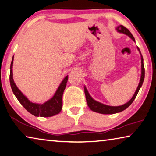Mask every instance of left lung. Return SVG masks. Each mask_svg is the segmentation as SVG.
<instances>
[{
	"mask_svg": "<svg viewBox=\"0 0 156 156\" xmlns=\"http://www.w3.org/2000/svg\"><path fill=\"white\" fill-rule=\"evenodd\" d=\"M116 29H117V32H119V33L126 34V35H128L129 37L131 38L133 41H135V38L133 37V36L131 34V33H130V32L128 30V29H127L126 27H124L123 26H118ZM137 49L140 53V51L138 47H137ZM140 54H141V53H140ZM141 64H142V65H141V69H141V71H142V73H141L140 83H139V85H138L137 90H136L134 95H133V96L131 98V99L128 101V102H127L126 103H125V104H123L122 105L110 106V105H107L103 104V103H101L98 102V101H95L94 99H93V98H91V96L90 95V94H89L87 90L85 87L84 90H85L86 101H87V103L89 106V108H90V110L94 111V112H96L98 113L105 114V115H109V114H115V113L120 112H122V111L126 109L128 107H129V106L131 105V103L133 102V101L135 100L136 96H137L138 91H139L140 87H142L143 82H144V63H143V58H142V55H141Z\"/></svg>",
	"mask_w": 156,
	"mask_h": 156,
	"instance_id": "obj_1",
	"label": "left lung"
}]
</instances>
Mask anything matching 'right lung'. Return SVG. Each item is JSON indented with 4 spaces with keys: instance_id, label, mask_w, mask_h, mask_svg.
Wrapping results in <instances>:
<instances>
[{
    "instance_id": "1",
    "label": "right lung",
    "mask_w": 156,
    "mask_h": 156,
    "mask_svg": "<svg viewBox=\"0 0 156 156\" xmlns=\"http://www.w3.org/2000/svg\"><path fill=\"white\" fill-rule=\"evenodd\" d=\"M13 60L14 56L12 58L10 65L9 82H10V85L14 94L15 95L21 104L25 108V109L35 117H48L60 113L62 110V95L68 80V76H66L64 78V80L62 81L58 90L55 91V94L50 100L46 101L43 104L33 103L30 101L28 98L19 90V88L16 87V84L14 82L13 73H12Z\"/></svg>"
}]
</instances>
